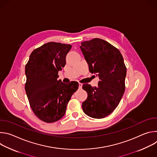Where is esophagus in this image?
Returning <instances> with one entry per match:
<instances>
[{
  "mask_svg": "<svg viewBox=\"0 0 157 157\" xmlns=\"http://www.w3.org/2000/svg\"><path fill=\"white\" fill-rule=\"evenodd\" d=\"M82 84L79 82V88L81 89H82Z\"/></svg>",
  "mask_w": 157,
  "mask_h": 157,
  "instance_id": "esophagus-1",
  "label": "esophagus"
}]
</instances>
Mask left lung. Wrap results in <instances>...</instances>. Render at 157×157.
<instances>
[{"label": "left lung", "mask_w": 157, "mask_h": 157, "mask_svg": "<svg viewBox=\"0 0 157 157\" xmlns=\"http://www.w3.org/2000/svg\"><path fill=\"white\" fill-rule=\"evenodd\" d=\"M80 48L89 71L100 79L98 87L82 85L87 98L82 108L87 116L102 119L115 110L124 93L127 69L124 58L117 48L100 38L82 42Z\"/></svg>", "instance_id": "1"}]
</instances>
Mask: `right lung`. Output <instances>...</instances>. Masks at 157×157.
Here are the masks:
<instances>
[{
	"label": "right lung",
	"mask_w": 157,
	"mask_h": 157,
	"mask_svg": "<svg viewBox=\"0 0 157 157\" xmlns=\"http://www.w3.org/2000/svg\"><path fill=\"white\" fill-rule=\"evenodd\" d=\"M71 44L49 42L34 50L25 66V89L35 116L47 123L59 121L79 86L76 81L66 84L58 80V71L66 64Z\"/></svg>",
	"instance_id": "right-lung-1"
}]
</instances>
